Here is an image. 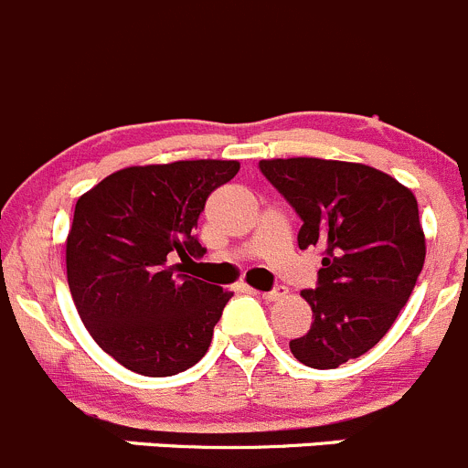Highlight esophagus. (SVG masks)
Listing matches in <instances>:
<instances>
[{"instance_id": "34e87169", "label": "esophagus", "mask_w": 468, "mask_h": 468, "mask_svg": "<svg viewBox=\"0 0 468 468\" xmlns=\"http://www.w3.org/2000/svg\"><path fill=\"white\" fill-rule=\"evenodd\" d=\"M253 292L261 294V297L267 299V302H276V299H281L288 294V288H285V285H276V288L270 290V292H258V290H253Z\"/></svg>"}]
</instances>
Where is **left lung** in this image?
Instances as JSON below:
<instances>
[{
	"label": "left lung",
	"instance_id": "8db88e82",
	"mask_svg": "<svg viewBox=\"0 0 468 468\" xmlns=\"http://www.w3.org/2000/svg\"><path fill=\"white\" fill-rule=\"evenodd\" d=\"M302 217L299 249L322 247L317 288L302 290L313 324L290 340L294 359L338 368L384 338L425 262V233L410 187L368 165L320 157L261 160Z\"/></svg>",
	"mask_w": 468,
	"mask_h": 468
}]
</instances>
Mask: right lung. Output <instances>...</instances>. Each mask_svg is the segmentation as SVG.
Here are the masks:
<instances>
[{
  "label": "right lung",
  "instance_id": "right-lung-1",
  "mask_svg": "<svg viewBox=\"0 0 468 468\" xmlns=\"http://www.w3.org/2000/svg\"><path fill=\"white\" fill-rule=\"evenodd\" d=\"M238 171L235 160L128 166L77 198L66 239L72 302L95 343L133 373L169 378L210 347L233 292L178 274L171 258L206 253L192 230Z\"/></svg>",
  "mask_w": 468,
  "mask_h": 468
}]
</instances>
